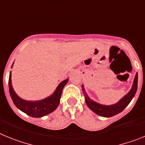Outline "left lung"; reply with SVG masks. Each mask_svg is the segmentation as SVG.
<instances>
[{
	"mask_svg": "<svg viewBox=\"0 0 145 145\" xmlns=\"http://www.w3.org/2000/svg\"><path fill=\"white\" fill-rule=\"evenodd\" d=\"M137 82L138 74L137 73L136 75H135V78L134 79V82H133V85L131 90L128 92L123 98H121L117 103L111 105H101V104H99L96 102L92 100L87 96V93L85 92L84 85H82V87L83 92H84L86 103H87L89 108L91 110H92L94 113L99 115L100 116L108 117H108H112L115 115H117L121 113V112H122L126 108V106L129 104L131 100H132V98L136 94L137 89Z\"/></svg>",
	"mask_w": 145,
	"mask_h": 145,
	"instance_id": "1",
	"label": "left lung"
}]
</instances>
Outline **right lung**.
<instances>
[{"label": "right lung", "mask_w": 145, "mask_h": 145, "mask_svg": "<svg viewBox=\"0 0 145 145\" xmlns=\"http://www.w3.org/2000/svg\"><path fill=\"white\" fill-rule=\"evenodd\" d=\"M14 64V63H13ZM12 64V66H13ZM11 73L10 72L8 79V87L10 95L14 105L22 112L34 118H40L54 111L60 103L62 91L64 86L67 84L69 79L61 82L53 95L50 97L39 101H27L19 97L13 89L11 84Z\"/></svg>", "instance_id": "1"}]
</instances>
